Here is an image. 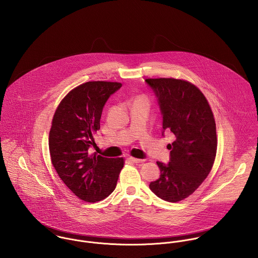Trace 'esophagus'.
I'll return each mask as SVG.
<instances>
[{
    "mask_svg": "<svg viewBox=\"0 0 258 258\" xmlns=\"http://www.w3.org/2000/svg\"><path fill=\"white\" fill-rule=\"evenodd\" d=\"M129 160L133 163H143L144 162V160H142V159H137V158H132V157H130Z\"/></svg>",
    "mask_w": 258,
    "mask_h": 258,
    "instance_id": "obj_1",
    "label": "esophagus"
}]
</instances>
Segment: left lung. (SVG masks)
I'll list each match as a JSON object with an SVG mask.
<instances>
[{
  "label": "left lung",
  "mask_w": 258,
  "mask_h": 258,
  "mask_svg": "<svg viewBox=\"0 0 258 258\" xmlns=\"http://www.w3.org/2000/svg\"><path fill=\"white\" fill-rule=\"evenodd\" d=\"M162 115L163 131L174 134L170 161L157 162L160 178L149 184L160 199L177 203L191 195L210 174L217 153L214 114L201 90L174 78L145 79Z\"/></svg>",
  "instance_id": "1"
}]
</instances>
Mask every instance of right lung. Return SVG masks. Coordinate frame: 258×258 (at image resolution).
I'll use <instances>...</instances> for the list:
<instances>
[{"label": "right lung", "mask_w": 258, "mask_h": 258, "mask_svg": "<svg viewBox=\"0 0 258 258\" xmlns=\"http://www.w3.org/2000/svg\"><path fill=\"white\" fill-rule=\"evenodd\" d=\"M121 86L107 81L83 83L62 99L53 115L48 138L51 163L67 186L88 203L110 195L124 165L122 158L91 155L90 151L104 105Z\"/></svg>", "instance_id": "add662e5"}]
</instances>
